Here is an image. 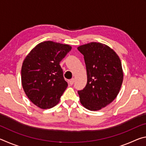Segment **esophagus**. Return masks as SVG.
I'll return each mask as SVG.
<instances>
[{
    "label": "esophagus",
    "mask_w": 146,
    "mask_h": 146,
    "mask_svg": "<svg viewBox=\"0 0 146 146\" xmlns=\"http://www.w3.org/2000/svg\"><path fill=\"white\" fill-rule=\"evenodd\" d=\"M74 82H75V79L72 78V79H71V80H70V81H69V84H70L71 86H72V85L73 84Z\"/></svg>",
    "instance_id": "34e87169"
}]
</instances>
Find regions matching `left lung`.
Here are the masks:
<instances>
[{"instance_id":"obj_1","label":"left lung","mask_w":146,"mask_h":146,"mask_svg":"<svg viewBox=\"0 0 146 146\" xmlns=\"http://www.w3.org/2000/svg\"><path fill=\"white\" fill-rule=\"evenodd\" d=\"M78 50L84 58L87 84L78 91L81 104L90 111H98L110 104L119 93L123 74L119 56L104 44L90 42Z\"/></svg>"}]
</instances>
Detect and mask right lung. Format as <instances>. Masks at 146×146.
I'll use <instances>...</instances> for the list:
<instances>
[{"mask_svg": "<svg viewBox=\"0 0 146 146\" xmlns=\"http://www.w3.org/2000/svg\"><path fill=\"white\" fill-rule=\"evenodd\" d=\"M71 49L68 44L45 41L37 44L24 59L22 85L27 97L38 108L54 107L67 88L60 62Z\"/></svg>", "mask_w": 146, "mask_h": 146, "instance_id": "add662e5", "label": "right lung"}]
</instances>
